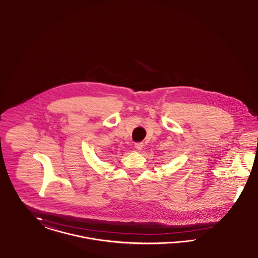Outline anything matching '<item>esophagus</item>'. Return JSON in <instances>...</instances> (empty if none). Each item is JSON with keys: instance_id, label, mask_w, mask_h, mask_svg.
I'll list each match as a JSON object with an SVG mask.
<instances>
[{"instance_id": "1", "label": "esophagus", "mask_w": 258, "mask_h": 258, "mask_svg": "<svg viewBox=\"0 0 258 258\" xmlns=\"http://www.w3.org/2000/svg\"><path fill=\"white\" fill-rule=\"evenodd\" d=\"M135 147H136L138 150H141L142 147H143V143H142V142H137V143L135 144Z\"/></svg>"}]
</instances>
